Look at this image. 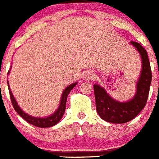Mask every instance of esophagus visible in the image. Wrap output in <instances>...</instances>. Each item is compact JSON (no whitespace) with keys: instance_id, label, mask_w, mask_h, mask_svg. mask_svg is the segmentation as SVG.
I'll return each instance as SVG.
<instances>
[{"instance_id":"esophagus-1","label":"esophagus","mask_w":159,"mask_h":159,"mask_svg":"<svg viewBox=\"0 0 159 159\" xmlns=\"http://www.w3.org/2000/svg\"><path fill=\"white\" fill-rule=\"evenodd\" d=\"M85 80H92L94 78V74L92 71H88L86 74H85Z\"/></svg>"}]
</instances>
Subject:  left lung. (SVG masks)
<instances>
[{
	"mask_svg": "<svg viewBox=\"0 0 159 159\" xmlns=\"http://www.w3.org/2000/svg\"><path fill=\"white\" fill-rule=\"evenodd\" d=\"M138 49L143 60V70L137 83L134 98L127 102H119L106 93L98 85H93L96 110L104 121L111 123H125L134 118L145 107L148 98L152 73L146 50L138 42L131 41Z\"/></svg>",
	"mask_w": 159,
	"mask_h": 159,
	"instance_id": "left-lung-1",
	"label": "left lung"
}]
</instances>
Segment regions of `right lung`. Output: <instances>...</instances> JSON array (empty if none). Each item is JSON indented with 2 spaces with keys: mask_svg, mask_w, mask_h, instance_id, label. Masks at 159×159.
Here are the masks:
<instances>
[{
  "mask_svg": "<svg viewBox=\"0 0 159 159\" xmlns=\"http://www.w3.org/2000/svg\"><path fill=\"white\" fill-rule=\"evenodd\" d=\"M9 71L8 72V74H9ZM76 85H77V82L72 84V85H69L68 87L66 88V89H65L64 92H63L62 93V97H61L60 106H59L56 112H54V114L45 118H35V117H32V116H30L27 114H25L23 110H20V108L18 106L16 100H15L14 97H13V93L11 92L10 89H9V96H10L11 102L13 104V108H14V110H16V113H17L23 119L25 120L26 121H28L29 123L35 125V126H38V127L46 128L50 127V126H53V125H56V124L60 121L61 118H62L63 114H64L65 113V110H66V100H67V97H68L69 93L71 91V89H73ZM8 86H9V84H8Z\"/></svg>",
  "mask_w": 159,
  "mask_h": 159,
  "instance_id": "1",
  "label": "right lung"
}]
</instances>
